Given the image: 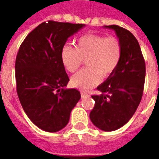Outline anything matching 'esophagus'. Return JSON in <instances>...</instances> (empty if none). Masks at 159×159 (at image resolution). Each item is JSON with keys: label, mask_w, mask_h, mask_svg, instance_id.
<instances>
[{"label": "esophagus", "mask_w": 159, "mask_h": 159, "mask_svg": "<svg viewBox=\"0 0 159 159\" xmlns=\"http://www.w3.org/2000/svg\"><path fill=\"white\" fill-rule=\"evenodd\" d=\"M80 94H81V97H82V98L89 97V94L86 93V92H84V91H80Z\"/></svg>", "instance_id": "obj_1"}]
</instances>
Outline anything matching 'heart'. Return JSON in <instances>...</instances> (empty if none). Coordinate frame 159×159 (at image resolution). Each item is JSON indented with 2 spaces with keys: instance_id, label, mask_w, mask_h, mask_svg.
Returning <instances> with one entry per match:
<instances>
[{
  "instance_id": "1",
  "label": "heart",
  "mask_w": 159,
  "mask_h": 159,
  "mask_svg": "<svg viewBox=\"0 0 159 159\" xmlns=\"http://www.w3.org/2000/svg\"><path fill=\"white\" fill-rule=\"evenodd\" d=\"M122 57V47L115 37L85 34L79 38L76 46L66 45L61 52V59L68 71L74 73L87 59L88 68L73 75V86L89 90L113 73Z\"/></svg>"
}]
</instances>
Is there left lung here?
Wrapping results in <instances>:
<instances>
[{
  "mask_svg": "<svg viewBox=\"0 0 159 159\" xmlns=\"http://www.w3.org/2000/svg\"><path fill=\"white\" fill-rule=\"evenodd\" d=\"M104 28L115 32L122 47V57L116 69L97 86L100 95L91 96L95 107L90 119L102 130L113 131L128 123L141 102L146 64L138 41L129 31L118 25Z\"/></svg>",
  "mask_w": 159,
  "mask_h": 159,
  "instance_id": "left-lung-1",
  "label": "left lung"
}]
</instances>
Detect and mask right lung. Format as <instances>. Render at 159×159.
I'll use <instances>...</instances> for the list:
<instances>
[{
	"label": "right lung",
	"instance_id": "obj_1",
	"mask_svg": "<svg viewBox=\"0 0 159 159\" xmlns=\"http://www.w3.org/2000/svg\"><path fill=\"white\" fill-rule=\"evenodd\" d=\"M85 25L44 22L29 34L15 63L17 93L29 119L40 129L57 132L69 121L80 99L76 89H66L69 79L61 59L70 36Z\"/></svg>",
	"mask_w": 159,
	"mask_h": 159
}]
</instances>
